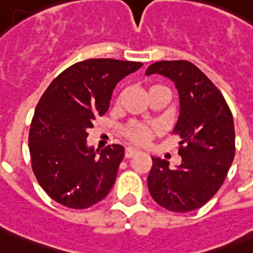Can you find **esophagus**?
<instances>
[{
    "instance_id": "1",
    "label": "esophagus",
    "mask_w": 253,
    "mask_h": 253,
    "mask_svg": "<svg viewBox=\"0 0 253 253\" xmlns=\"http://www.w3.org/2000/svg\"><path fill=\"white\" fill-rule=\"evenodd\" d=\"M139 151L135 150V148H132V147H127L126 151H125V158L130 159L132 158V156H135V155H138Z\"/></svg>"
}]
</instances>
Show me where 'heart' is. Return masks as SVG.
Instances as JSON below:
<instances>
[{
	"label": "heart",
	"instance_id": "heart-1",
	"mask_svg": "<svg viewBox=\"0 0 253 253\" xmlns=\"http://www.w3.org/2000/svg\"><path fill=\"white\" fill-rule=\"evenodd\" d=\"M156 86V85H154ZM154 86H151L152 89ZM158 132V128L154 125H144V123H128L125 128H123V136L128 140V142L138 144V146H144L150 142L151 138H154L155 134Z\"/></svg>",
	"mask_w": 253,
	"mask_h": 253
}]
</instances>
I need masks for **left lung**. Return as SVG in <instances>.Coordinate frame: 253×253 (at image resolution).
<instances>
[{
    "instance_id": "1",
    "label": "left lung",
    "mask_w": 253,
    "mask_h": 253,
    "mask_svg": "<svg viewBox=\"0 0 253 253\" xmlns=\"http://www.w3.org/2000/svg\"><path fill=\"white\" fill-rule=\"evenodd\" d=\"M159 73L176 85L180 115L173 134L180 136L177 168L152 158L148 190L156 204L169 211L202 208L223 184L235 156V127L219 89L190 61H158L146 75Z\"/></svg>"
}]
</instances>
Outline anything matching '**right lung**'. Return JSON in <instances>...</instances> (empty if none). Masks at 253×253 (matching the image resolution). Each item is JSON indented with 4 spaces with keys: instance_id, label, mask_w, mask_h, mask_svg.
Wrapping results in <instances>:
<instances>
[{
    "instance_id": "obj_1",
    "label": "right lung",
    "mask_w": 253,
    "mask_h": 253,
    "mask_svg": "<svg viewBox=\"0 0 253 253\" xmlns=\"http://www.w3.org/2000/svg\"><path fill=\"white\" fill-rule=\"evenodd\" d=\"M142 65L87 59L63 71L41 97L29 134L31 167L57 204L90 208L113 188L125 148L113 144L98 154L87 147L86 131L107 111L115 85Z\"/></svg>"
}]
</instances>
